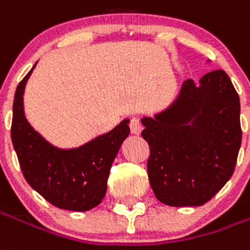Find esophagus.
I'll use <instances>...</instances> for the list:
<instances>
[{"instance_id":"obj_1","label":"esophagus","mask_w":250,"mask_h":250,"mask_svg":"<svg viewBox=\"0 0 250 250\" xmlns=\"http://www.w3.org/2000/svg\"><path fill=\"white\" fill-rule=\"evenodd\" d=\"M130 130L132 134H139L142 131V123L138 118H131L130 119Z\"/></svg>"}]
</instances>
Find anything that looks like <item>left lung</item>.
<instances>
[{
	"label": "left lung",
	"instance_id": "obj_1",
	"mask_svg": "<svg viewBox=\"0 0 250 250\" xmlns=\"http://www.w3.org/2000/svg\"><path fill=\"white\" fill-rule=\"evenodd\" d=\"M142 125L150 186L161 203L203 206L231 177L242 139L240 97L223 70L198 85L187 80L173 104Z\"/></svg>",
	"mask_w": 250,
	"mask_h": 250
}]
</instances>
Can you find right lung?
Listing matches in <instances>:
<instances>
[{"mask_svg":"<svg viewBox=\"0 0 250 250\" xmlns=\"http://www.w3.org/2000/svg\"><path fill=\"white\" fill-rule=\"evenodd\" d=\"M32 70L17 85L10 128L22 174L28 184L52 206L70 211L90 210L105 196L112 162L130 134L128 120L77 149L52 146L24 116L22 95Z\"/></svg>","mask_w":250,"mask_h":250,"instance_id":"add662e5","label":"right lung"}]
</instances>
